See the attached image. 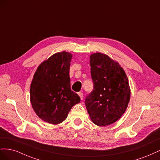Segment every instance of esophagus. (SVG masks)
Masks as SVG:
<instances>
[{"mask_svg":"<svg viewBox=\"0 0 160 160\" xmlns=\"http://www.w3.org/2000/svg\"><path fill=\"white\" fill-rule=\"evenodd\" d=\"M78 95H79V96L80 99H83V93H82L81 92H79Z\"/></svg>","mask_w":160,"mask_h":160,"instance_id":"34e87169","label":"esophagus"}]
</instances>
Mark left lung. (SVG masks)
Wrapping results in <instances>:
<instances>
[{
    "label": "left lung",
    "mask_w": 160,
    "mask_h": 160,
    "mask_svg": "<svg viewBox=\"0 0 160 160\" xmlns=\"http://www.w3.org/2000/svg\"><path fill=\"white\" fill-rule=\"evenodd\" d=\"M93 90L86 97L91 122L100 127L115 123L126 111L131 91L128 77L117 61L101 52L90 55Z\"/></svg>",
    "instance_id": "left-lung-1"
}]
</instances>
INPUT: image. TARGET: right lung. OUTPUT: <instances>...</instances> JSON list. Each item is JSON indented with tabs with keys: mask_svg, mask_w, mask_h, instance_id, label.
<instances>
[{
	"mask_svg": "<svg viewBox=\"0 0 160 160\" xmlns=\"http://www.w3.org/2000/svg\"><path fill=\"white\" fill-rule=\"evenodd\" d=\"M72 55L55 53L38 67L32 80L30 100L38 117L57 125L67 118L71 109L80 102L79 96L71 89L69 69Z\"/></svg>",
	"mask_w": 160,
	"mask_h": 160,
	"instance_id": "add662e5",
	"label": "right lung"
}]
</instances>
